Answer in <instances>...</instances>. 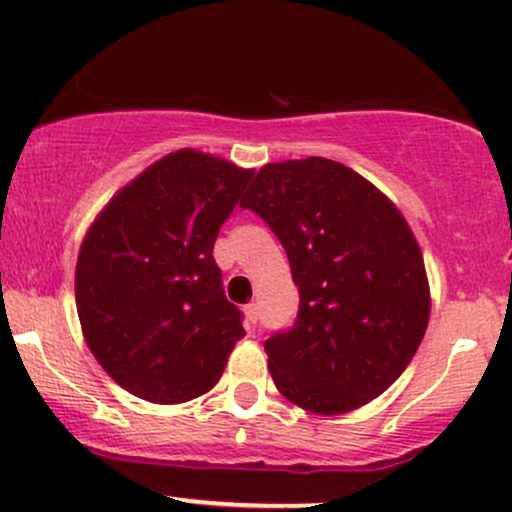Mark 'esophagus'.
I'll list each match as a JSON object with an SVG mask.
<instances>
[{
	"label": "esophagus",
	"instance_id": "34e87169",
	"mask_svg": "<svg viewBox=\"0 0 512 512\" xmlns=\"http://www.w3.org/2000/svg\"><path fill=\"white\" fill-rule=\"evenodd\" d=\"M243 313H245V322H248V327H255V322H257V315H260V310H257V303H250V305H245V308H243Z\"/></svg>",
	"mask_w": 512,
	"mask_h": 512
}]
</instances>
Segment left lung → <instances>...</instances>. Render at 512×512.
Segmentation results:
<instances>
[{"label":"left lung","mask_w":512,"mask_h":512,"mask_svg":"<svg viewBox=\"0 0 512 512\" xmlns=\"http://www.w3.org/2000/svg\"><path fill=\"white\" fill-rule=\"evenodd\" d=\"M240 207L289 255L301 308L264 342L276 390L305 411H354L390 387L419 349L431 289L419 243L390 197L344 163H267Z\"/></svg>","instance_id":"left-lung-1"}]
</instances>
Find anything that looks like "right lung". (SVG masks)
Instances as JSON below:
<instances>
[{
  "mask_svg": "<svg viewBox=\"0 0 512 512\" xmlns=\"http://www.w3.org/2000/svg\"><path fill=\"white\" fill-rule=\"evenodd\" d=\"M252 175L178 149L120 187L88 226L74 274L81 332L134 397L182 404L204 395L245 337L211 252Z\"/></svg>",
  "mask_w": 512,
  "mask_h": 512,
  "instance_id": "1",
  "label": "right lung"
}]
</instances>
